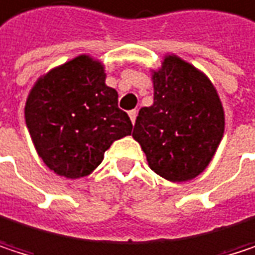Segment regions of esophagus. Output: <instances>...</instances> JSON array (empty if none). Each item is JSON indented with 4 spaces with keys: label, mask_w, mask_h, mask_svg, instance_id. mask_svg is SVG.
I'll use <instances>...</instances> for the list:
<instances>
[{
    "label": "esophagus",
    "mask_w": 255,
    "mask_h": 255,
    "mask_svg": "<svg viewBox=\"0 0 255 255\" xmlns=\"http://www.w3.org/2000/svg\"><path fill=\"white\" fill-rule=\"evenodd\" d=\"M136 116H138V111H136V110H132V111H129V117H130V120H132V123H133V125H135Z\"/></svg>",
    "instance_id": "obj_1"
}]
</instances>
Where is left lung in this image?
<instances>
[{"label":"left lung","instance_id":"8db88e82","mask_svg":"<svg viewBox=\"0 0 255 255\" xmlns=\"http://www.w3.org/2000/svg\"><path fill=\"white\" fill-rule=\"evenodd\" d=\"M154 102L139 110L132 136L150 168L181 183L209 165L224 133V111L208 77L175 55L153 72Z\"/></svg>","mask_w":255,"mask_h":255}]
</instances>
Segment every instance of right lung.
Returning <instances> with one entry per match:
<instances>
[{
  "mask_svg": "<svg viewBox=\"0 0 255 255\" xmlns=\"http://www.w3.org/2000/svg\"><path fill=\"white\" fill-rule=\"evenodd\" d=\"M117 102V92L105 84L102 64L87 55L40 77L25 105L38 156L58 175H89L110 145L132 132L130 119Z\"/></svg>",
  "mask_w": 255,
  "mask_h": 255,
  "instance_id": "obj_1",
  "label": "right lung"
}]
</instances>
